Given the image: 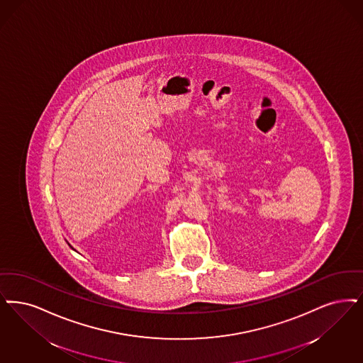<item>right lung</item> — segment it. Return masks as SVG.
Listing matches in <instances>:
<instances>
[{
    "instance_id": "add662e5",
    "label": "right lung",
    "mask_w": 363,
    "mask_h": 363,
    "mask_svg": "<svg viewBox=\"0 0 363 363\" xmlns=\"http://www.w3.org/2000/svg\"><path fill=\"white\" fill-rule=\"evenodd\" d=\"M69 246H70V245H69ZM70 247H72V246H70ZM72 248H73V247H72ZM73 250H74V248H73Z\"/></svg>"
}]
</instances>
